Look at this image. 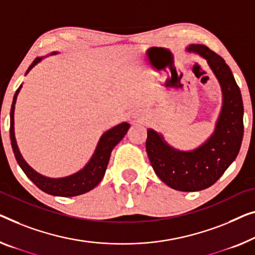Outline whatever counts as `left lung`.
Instances as JSON below:
<instances>
[{
    "instance_id": "8db88e82",
    "label": "left lung",
    "mask_w": 255,
    "mask_h": 255,
    "mask_svg": "<svg viewBox=\"0 0 255 255\" xmlns=\"http://www.w3.org/2000/svg\"><path fill=\"white\" fill-rule=\"evenodd\" d=\"M206 60L222 91V106L213 134L193 150H178L160 132L147 129L146 152L157 176L177 191H200L215 183L236 159L244 134L241 89L225 59L204 44H190Z\"/></svg>"
}]
</instances>
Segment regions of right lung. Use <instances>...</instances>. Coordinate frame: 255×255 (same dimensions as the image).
Segmentation results:
<instances>
[{"mask_svg": "<svg viewBox=\"0 0 255 255\" xmlns=\"http://www.w3.org/2000/svg\"><path fill=\"white\" fill-rule=\"evenodd\" d=\"M58 54L57 51L51 52L50 55ZM49 56V55H48ZM47 57V56H45ZM44 57H37V58L32 63V65L28 67L26 71V74L32 70V68L39 64ZM25 74V75H26ZM22 85L17 89L16 94L13 96L12 105H11L10 111V139H11V146H12L14 157L18 165L20 166L22 172L26 174L30 181L36 185L37 188L42 190L45 193L52 196H59V197H74L82 195L93 190L96 185L100 183L103 178L106 167H108L110 155L111 152L118 143L124 138L126 135L130 125L128 123H121L117 126L112 127L109 130H106L103 135L101 136L100 140H98L96 149H95L93 155L89 159L82 169L78 170L77 173L72 174L65 177H48L44 176L42 174L37 173L35 169L30 167L19 151V147L17 145L16 136H14V106H16L17 96L20 91Z\"/></svg>", "mask_w": 255, "mask_h": 255, "instance_id": "right-lung-1", "label": "right lung"}]
</instances>
